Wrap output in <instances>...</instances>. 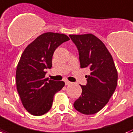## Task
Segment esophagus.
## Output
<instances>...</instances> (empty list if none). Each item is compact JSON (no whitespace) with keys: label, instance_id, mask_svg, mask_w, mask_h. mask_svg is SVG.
Segmentation results:
<instances>
[{"label":"esophagus","instance_id":"34e87169","mask_svg":"<svg viewBox=\"0 0 133 133\" xmlns=\"http://www.w3.org/2000/svg\"><path fill=\"white\" fill-rule=\"evenodd\" d=\"M65 85H70L72 84V82H69V81H68V80H65Z\"/></svg>","mask_w":133,"mask_h":133}]
</instances>
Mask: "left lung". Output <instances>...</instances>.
Here are the masks:
<instances>
[{
    "mask_svg": "<svg viewBox=\"0 0 133 133\" xmlns=\"http://www.w3.org/2000/svg\"><path fill=\"white\" fill-rule=\"evenodd\" d=\"M69 36L77 47L80 67L91 70L74 107L82 114H96L107 105L116 88L118 73L114 61L104 43L93 34Z\"/></svg>",
    "mask_w": 133,
    "mask_h": 133,
    "instance_id": "8db88e82",
    "label": "left lung"
}]
</instances>
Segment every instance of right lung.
I'll use <instances>...</instances> for the list:
<instances>
[{
  "label": "right lung",
  "mask_w": 133,
  "mask_h": 133,
  "mask_svg": "<svg viewBox=\"0 0 133 133\" xmlns=\"http://www.w3.org/2000/svg\"><path fill=\"white\" fill-rule=\"evenodd\" d=\"M66 35L48 32L26 46L16 71V84L24 108L32 115L41 116L49 111L55 94L65 86L63 81L45 78L46 69L52 67L56 49L69 40Z\"/></svg>",
  "instance_id": "1"
}]
</instances>
